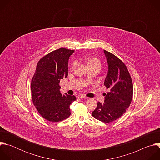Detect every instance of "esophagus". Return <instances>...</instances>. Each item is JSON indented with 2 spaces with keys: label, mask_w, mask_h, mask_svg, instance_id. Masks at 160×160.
<instances>
[{
  "label": "esophagus",
  "mask_w": 160,
  "mask_h": 160,
  "mask_svg": "<svg viewBox=\"0 0 160 160\" xmlns=\"http://www.w3.org/2000/svg\"><path fill=\"white\" fill-rule=\"evenodd\" d=\"M77 98H80V99H87V97H85V96L82 95V94H80L78 96H77Z\"/></svg>",
  "instance_id": "34e87169"
}]
</instances>
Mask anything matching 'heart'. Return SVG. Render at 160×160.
Listing matches in <instances>:
<instances>
[{
  "instance_id": "1",
  "label": "heart",
  "mask_w": 160,
  "mask_h": 160,
  "mask_svg": "<svg viewBox=\"0 0 160 160\" xmlns=\"http://www.w3.org/2000/svg\"><path fill=\"white\" fill-rule=\"evenodd\" d=\"M86 61L88 63V65H90V64H100V62L98 59H94V58H87L86 59ZM77 64V62L75 61L73 64H72V68H75V66H76Z\"/></svg>"
}]
</instances>
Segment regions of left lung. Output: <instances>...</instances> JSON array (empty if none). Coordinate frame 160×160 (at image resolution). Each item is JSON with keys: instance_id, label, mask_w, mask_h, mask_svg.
Returning a JSON list of instances; mask_svg holds the SVG:
<instances>
[{"instance_id": "1", "label": "left lung", "mask_w": 160, "mask_h": 160, "mask_svg": "<svg viewBox=\"0 0 160 160\" xmlns=\"http://www.w3.org/2000/svg\"><path fill=\"white\" fill-rule=\"evenodd\" d=\"M108 66L104 84L109 90L105 94L104 103L98 102L92 115L104 123L121 117L129 107L133 96L131 77L125 64L117 56L104 50Z\"/></svg>"}]
</instances>
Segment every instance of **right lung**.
I'll return each mask as SVG.
<instances>
[{"label": "right lung", "instance_id": "right-lung-1", "mask_svg": "<svg viewBox=\"0 0 160 160\" xmlns=\"http://www.w3.org/2000/svg\"><path fill=\"white\" fill-rule=\"evenodd\" d=\"M75 51L61 48L43 57L38 61L31 83L33 104L40 115L48 121L58 122L71 115L70 104L75 96L62 95L61 79L68 75V61Z\"/></svg>", "mask_w": 160, "mask_h": 160}]
</instances>
